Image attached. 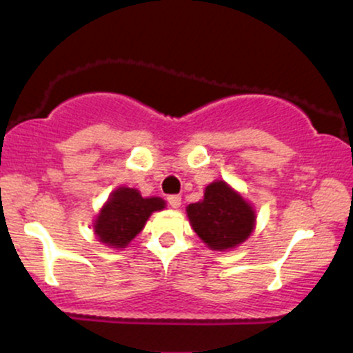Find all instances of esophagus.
I'll return each instance as SVG.
<instances>
[{"label":"esophagus","instance_id":"1","mask_svg":"<svg viewBox=\"0 0 353 353\" xmlns=\"http://www.w3.org/2000/svg\"><path fill=\"white\" fill-rule=\"evenodd\" d=\"M168 202L171 204V208L177 209L181 205V196H177V194H172V196L168 197Z\"/></svg>","mask_w":353,"mask_h":353}]
</instances>
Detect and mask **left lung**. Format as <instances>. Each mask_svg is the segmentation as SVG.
Instances as JSON below:
<instances>
[{"label": "left lung", "instance_id": "8db88e82", "mask_svg": "<svg viewBox=\"0 0 353 353\" xmlns=\"http://www.w3.org/2000/svg\"><path fill=\"white\" fill-rule=\"evenodd\" d=\"M194 232L214 250L232 249L244 242L254 229L252 208L224 181L205 188L204 199L188 205Z\"/></svg>", "mask_w": 353, "mask_h": 353}]
</instances>
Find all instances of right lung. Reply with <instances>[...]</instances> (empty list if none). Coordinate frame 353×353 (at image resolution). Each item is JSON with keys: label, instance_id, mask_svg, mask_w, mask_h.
<instances>
[{"label": "right lung", "instance_id": "1", "mask_svg": "<svg viewBox=\"0 0 353 353\" xmlns=\"http://www.w3.org/2000/svg\"><path fill=\"white\" fill-rule=\"evenodd\" d=\"M161 197H144L136 189L119 188L109 197L96 219L94 232L101 242L112 247H124L144 228L154 210L164 209Z\"/></svg>", "mask_w": 353, "mask_h": 353}]
</instances>
